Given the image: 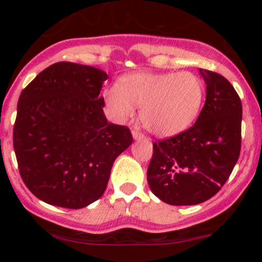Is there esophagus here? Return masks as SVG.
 Listing matches in <instances>:
<instances>
[{
    "label": "esophagus",
    "instance_id": "1",
    "mask_svg": "<svg viewBox=\"0 0 262 262\" xmlns=\"http://www.w3.org/2000/svg\"><path fill=\"white\" fill-rule=\"evenodd\" d=\"M132 135H133L134 140L144 139V134L140 133V132H138V130H132Z\"/></svg>",
    "mask_w": 262,
    "mask_h": 262
}]
</instances>
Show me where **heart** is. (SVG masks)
I'll use <instances>...</instances> for the list:
<instances>
[{"label": "heart", "mask_w": 262, "mask_h": 262, "mask_svg": "<svg viewBox=\"0 0 262 262\" xmlns=\"http://www.w3.org/2000/svg\"><path fill=\"white\" fill-rule=\"evenodd\" d=\"M204 97V81L189 71L125 74L103 93L113 121L125 122L135 113V106H140L144 127L164 138L187 130L200 116Z\"/></svg>", "instance_id": "obj_1"}]
</instances>
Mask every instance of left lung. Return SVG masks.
Segmentation results:
<instances>
[{
    "mask_svg": "<svg viewBox=\"0 0 262 262\" xmlns=\"http://www.w3.org/2000/svg\"><path fill=\"white\" fill-rule=\"evenodd\" d=\"M207 85L206 103L196 123L181 134L152 144L148 183L171 206H194L223 187L242 145V101L231 83L200 69Z\"/></svg>",
    "mask_w": 262,
    "mask_h": 262,
    "instance_id": "1",
    "label": "left lung"
}]
</instances>
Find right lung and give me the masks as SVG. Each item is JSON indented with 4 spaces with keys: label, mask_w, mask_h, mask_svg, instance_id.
<instances>
[{
    "label": "right lung",
    "mask_w": 262,
    "mask_h": 262,
    "mask_svg": "<svg viewBox=\"0 0 262 262\" xmlns=\"http://www.w3.org/2000/svg\"><path fill=\"white\" fill-rule=\"evenodd\" d=\"M107 79L93 66L60 61L20 93L13 129L18 169L45 203L79 209L97 201L114 160L133 141L127 127L104 116L100 92Z\"/></svg>",
    "instance_id": "obj_1"
}]
</instances>
